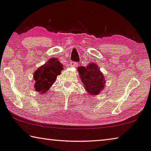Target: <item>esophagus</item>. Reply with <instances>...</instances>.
<instances>
[{
	"label": "esophagus",
	"instance_id": "34e87169",
	"mask_svg": "<svg viewBox=\"0 0 151 151\" xmlns=\"http://www.w3.org/2000/svg\"><path fill=\"white\" fill-rule=\"evenodd\" d=\"M70 66L71 67H77L78 66V64H77V62H70Z\"/></svg>",
	"mask_w": 151,
	"mask_h": 151
}]
</instances>
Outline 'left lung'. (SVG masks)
Masks as SVG:
<instances>
[{"instance_id": "left-lung-1", "label": "left lung", "mask_w": 151, "mask_h": 151, "mask_svg": "<svg viewBox=\"0 0 151 151\" xmlns=\"http://www.w3.org/2000/svg\"><path fill=\"white\" fill-rule=\"evenodd\" d=\"M77 70L79 77L88 95H98L104 89L106 81L98 65L91 62L86 67L79 66Z\"/></svg>"}]
</instances>
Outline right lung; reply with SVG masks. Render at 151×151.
Masks as SVG:
<instances>
[{
	"instance_id": "add662e5",
	"label": "right lung",
	"mask_w": 151,
	"mask_h": 151,
	"mask_svg": "<svg viewBox=\"0 0 151 151\" xmlns=\"http://www.w3.org/2000/svg\"><path fill=\"white\" fill-rule=\"evenodd\" d=\"M64 69L63 65L57 58H50L34 73L35 89L40 94L47 93Z\"/></svg>"
}]
</instances>
